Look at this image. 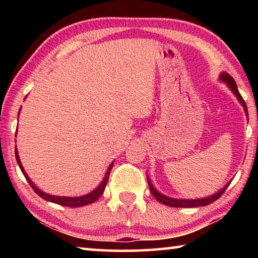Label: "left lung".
Returning <instances> with one entry per match:
<instances>
[{"mask_svg":"<svg viewBox=\"0 0 258 258\" xmlns=\"http://www.w3.org/2000/svg\"><path fill=\"white\" fill-rule=\"evenodd\" d=\"M221 80L228 83V85L231 90H232V92L237 95L238 100L240 101V103L242 104L243 108H244V111H246V113L248 115V110H247V106H246V102H244V100L242 99L241 94L239 93L238 91V87H237V84H235V81L233 80L232 77H231L228 73H222L221 75ZM148 184H149V189L151 191V194L154 197L158 200L159 203H161L163 205H166V206H169V207H183V208H192V207H199V206H207V205L212 204L215 202V200H217L218 198L221 197L222 195L224 194V191L228 189L229 184H226L223 189H222L220 192H217V194L211 196V197H207V198H204V199H173V198H168L166 197V196L161 195L160 192L157 191L154 186H152L151 182L149 180V177H148Z\"/></svg>","mask_w":258,"mask_h":258,"instance_id":"left-lung-1","label":"left lung"}]
</instances>
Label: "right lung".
<instances>
[{"label": "right lung", "instance_id": "1", "mask_svg": "<svg viewBox=\"0 0 258 258\" xmlns=\"http://www.w3.org/2000/svg\"><path fill=\"white\" fill-rule=\"evenodd\" d=\"M16 159H17V163H18L19 167L21 169V172H23L24 176L27 182L29 183V185L32 186V189L36 192V194L40 196L41 198L47 200V202H51V203H54V204H58L61 205V206H66V207H82V206H86V205H90L94 202H97V200L101 197V195L103 194L104 191V187H106V184L108 182V178H109V174H110V171L112 168V165L113 163H111V165L109 166L108 171L106 173V176H104L103 181L100 183L99 186L97 189L93 190L92 192H90L89 195H85V196H82V197H75V198H72V197H59V196H51V195H47L45 192L41 191L38 187L34 184V183L30 181V178L28 177L27 174H26L25 169L23 167V165L20 163V159H19V156H18V151L16 149Z\"/></svg>", "mask_w": 258, "mask_h": 258}]
</instances>
